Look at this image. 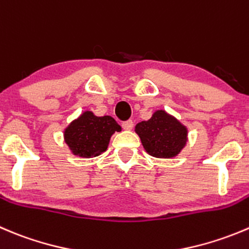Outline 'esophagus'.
Instances as JSON below:
<instances>
[{
  "label": "esophagus",
  "mask_w": 249,
  "mask_h": 249,
  "mask_svg": "<svg viewBox=\"0 0 249 249\" xmlns=\"http://www.w3.org/2000/svg\"><path fill=\"white\" fill-rule=\"evenodd\" d=\"M122 126L124 130H131L134 127V122L132 120H126V122L123 123Z\"/></svg>",
  "instance_id": "1"
}]
</instances>
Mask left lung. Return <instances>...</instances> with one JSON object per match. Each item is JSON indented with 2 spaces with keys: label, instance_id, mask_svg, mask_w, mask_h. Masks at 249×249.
Here are the masks:
<instances>
[{
  "label": "left lung",
  "instance_id": "obj_1",
  "mask_svg": "<svg viewBox=\"0 0 249 249\" xmlns=\"http://www.w3.org/2000/svg\"><path fill=\"white\" fill-rule=\"evenodd\" d=\"M146 152L156 158L178 156L187 142V129L164 110H157L151 119L135 126Z\"/></svg>",
  "mask_w": 249,
  "mask_h": 249
}]
</instances>
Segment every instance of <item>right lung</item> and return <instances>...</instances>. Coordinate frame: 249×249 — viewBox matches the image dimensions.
<instances>
[{"label": "right lung", "mask_w": 249, "mask_h": 249, "mask_svg": "<svg viewBox=\"0 0 249 249\" xmlns=\"http://www.w3.org/2000/svg\"><path fill=\"white\" fill-rule=\"evenodd\" d=\"M120 130V125L109 115L96 117L86 110L64 130V141L73 154L92 158L107 149L112 135Z\"/></svg>", "instance_id": "right-lung-1"}]
</instances>
